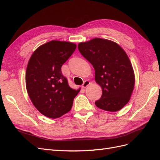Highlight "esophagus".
<instances>
[{
    "label": "esophagus",
    "mask_w": 160,
    "mask_h": 160,
    "mask_svg": "<svg viewBox=\"0 0 160 160\" xmlns=\"http://www.w3.org/2000/svg\"><path fill=\"white\" fill-rule=\"evenodd\" d=\"M89 85H90V82L88 81H85L84 83H83V84L82 85V87H83V88H86L87 87L89 86Z\"/></svg>",
    "instance_id": "34e87169"
}]
</instances>
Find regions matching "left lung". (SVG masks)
<instances>
[{
    "label": "left lung",
    "mask_w": 160,
    "mask_h": 160,
    "mask_svg": "<svg viewBox=\"0 0 160 160\" xmlns=\"http://www.w3.org/2000/svg\"><path fill=\"white\" fill-rule=\"evenodd\" d=\"M78 49L93 65L95 81L102 89L95 105L111 112L122 109L129 102L135 85L134 71L126 52L118 43L100 38L80 42Z\"/></svg>",
    "instance_id": "obj_1"
}]
</instances>
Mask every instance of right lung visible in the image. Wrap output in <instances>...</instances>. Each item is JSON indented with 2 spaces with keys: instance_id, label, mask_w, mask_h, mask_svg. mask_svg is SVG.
I'll use <instances>...</instances> for the list:
<instances>
[{
  "instance_id": "obj_1",
  "label": "right lung",
  "mask_w": 160,
  "mask_h": 160,
  "mask_svg": "<svg viewBox=\"0 0 160 160\" xmlns=\"http://www.w3.org/2000/svg\"><path fill=\"white\" fill-rule=\"evenodd\" d=\"M75 43L51 41L38 47L28 61L26 88L34 106L43 115L55 119L68 113L80 89L71 88L61 66L76 49Z\"/></svg>"
}]
</instances>
